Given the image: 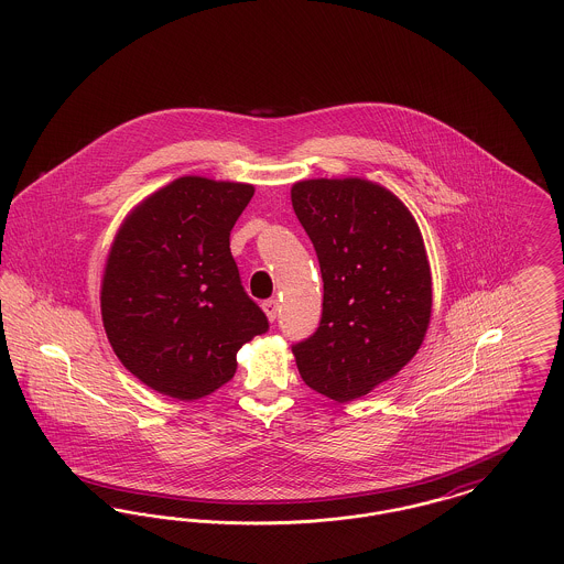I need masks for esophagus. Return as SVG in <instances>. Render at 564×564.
I'll return each mask as SVG.
<instances>
[{"mask_svg": "<svg viewBox=\"0 0 564 564\" xmlns=\"http://www.w3.org/2000/svg\"><path fill=\"white\" fill-rule=\"evenodd\" d=\"M262 308H264L269 322L276 319V315H279V302H276V300H264V302H262Z\"/></svg>", "mask_w": 564, "mask_h": 564, "instance_id": "obj_1", "label": "esophagus"}]
</instances>
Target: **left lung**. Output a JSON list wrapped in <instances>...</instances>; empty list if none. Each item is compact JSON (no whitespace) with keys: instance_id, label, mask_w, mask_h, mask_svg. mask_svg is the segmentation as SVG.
Returning <instances> with one entry per match:
<instances>
[{"instance_id":"left-lung-1","label":"left lung","mask_w":564,"mask_h":564,"mask_svg":"<svg viewBox=\"0 0 564 564\" xmlns=\"http://www.w3.org/2000/svg\"><path fill=\"white\" fill-rule=\"evenodd\" d=\"M295 215L319 258L317 332L292 347L302 380L334 402L368 395L421 349L431 319V270L402 200L359 177L306 180Z\"/></svg>"}]
</instances>
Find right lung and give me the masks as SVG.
Wrapping results in <instances>:
<instances>
[{
	"label": "right lung",
	"mask_w": 564,
	"mask_h": 564,
	"mask_svg": "<svg viewBox=\"0 0 564 564\" xmlns=\"http://www.w3.org/2000/svg\"><path fill=\"white\" fill-rule=\"evenodd\" d=\"M253 186L180 177L122 221L101 283L109 345L143 384L198 400L237 372V352L269 329L245 294L230 230Z\"/></svg>",
	"instance_id": "1"
}]
</instances>
